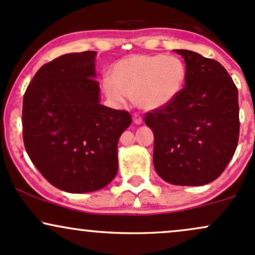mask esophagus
Wrapping results in <instances>:
<instances>
[{
	"mask_svg": "<svg viewBox=\"0 0 255 255\" xmlns=\"http://www.w3.org/2000/svg\"><path fill=\"white\" fill-rule=\"evenodd\" d=\"M133 122L135 123V125H141V123H142V117L140 116V115L134 114L133 115Z\"/></svg>",
	"mask_w": 255,
	"mask_h": 255,
	"instance_id": "obj_1",
	"label": "esophagus"
}]
</instances>
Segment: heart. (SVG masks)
Listing matches in <instances>:
<instances>
[{"mask_svg":"<svg viewBox=\"0 0 255 255\" xmlns=\"http://www.w3.org/2000/svg\"><path fill=\"white\" fill-rule=\"evenodd\" d=\"M186 66L180 58L163 54H134L119 60L111 78L103 80L106 97L116 105L129 98L144 110H158L172 104L183 91Z\"/></svg>","mask_w":255,"mask_h":255,"instance_id":"heart-1","label":"heart"}]
</instances>
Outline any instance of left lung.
Wrapping results in <instances>:
<instances>
[{"label": "left lung", "mask_w": 255, "mask_h": 255, "mask_svg": "<svg viewBox=\"0 0 255 255\" xmlns=\"http://www.w3.org/2000/svg\"><path fill=\"white\" fill-rule=\"evenodd\" d=\"M174 52L185 60V87L172 104L145 114L155 138L153 166L173 185H205L222 174L237 147L239 92L217 60Z\"/></svg>", "instance_id": "1"}]
</instances>
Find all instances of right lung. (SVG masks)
<instances>
[{
	"label": "right lung",
	"mask_w": 255,
	"mask_h": 255,
	"mask_svg": "<svg viewBox=\"0 0 255 255\" xmlns=\"http://www.w3.org/2000/svg\"><path fill=\"white\" fill-rule=\"evenodd\" d=\"M93 50L70 53L44 64L23 99L27 155L53 186L97 191L116 177L117 142L129 127L126 110L99 104Z\"/></svg>",
	"instance_id": "right-lung-1"
}]
</instances>
